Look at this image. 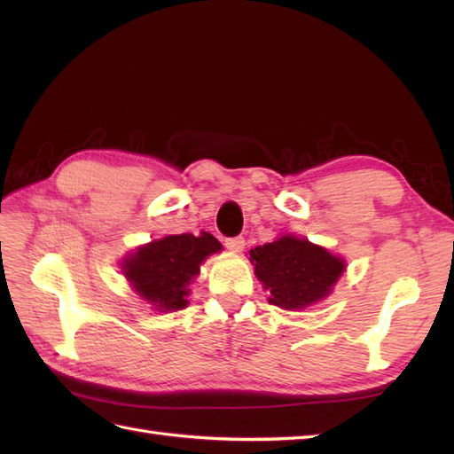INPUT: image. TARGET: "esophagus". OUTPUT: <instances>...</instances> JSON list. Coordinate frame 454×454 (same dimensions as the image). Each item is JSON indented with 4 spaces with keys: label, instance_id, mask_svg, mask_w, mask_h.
<instances>
[{
    "label": "esophagus",
    "instance_id": "1",
    "mask_svg": "<svg viewBox=\"0 0 454 454\" xmlns=\"http://www.w3.org/2000/svg\"><path fill=\"white\" fill-rule=\"evenodd\" d=\"M224 246L230 249V252H242L244 246H246V239H244L242 236L226 238V239H224Z\"/></svg>",
    "mask_w": 454,
    "mask_h": 454
}]
</instances>
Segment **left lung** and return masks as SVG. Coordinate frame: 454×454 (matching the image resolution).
I'll return each instance as SVG.
<instances>
[{
    "mask_svg": "<svg viewBox=\"0 0 454 454\" xmlns=\"http://www.w3.org/2000/svg\"><path fill=\"white\" fill-rule=\"evenodd\" d=\"M249 262L265 291L271 293L269 304L285 310H301L322 301L345 271L341 257L291 234L254 247Z\"/></svg>",
    "mask_w": 454,
    "mask_h": 454,
    "instance_id": "1",
    "label": "left lung"
}]
</instances>
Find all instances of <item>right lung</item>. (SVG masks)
Wrapping results in <instances>:
<instances>
[{"mask_svg": "<svg viewBox=\"0 0 454 454\" xmlns=\"http://www.w3.org/2000/svg\"><path fill=\"white\" fill-rule=\"evenodd\" d=\"M220 249L222 244L208 232L166 236L140 246L121 267L134 293L158 312H176L189 304L187 286L199 275L200 263Z\"/></svg>", "mask_w": 454, "mask_h": 454, "instance_id": "1", "label": "right lung"}]
</instances>
